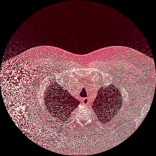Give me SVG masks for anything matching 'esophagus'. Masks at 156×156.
I'll list each match as a JSON object with an SVG mask.
<instances>
[{
    "instance_id": "1",
    "label": "esophagus",
    "mask_w": 156,
    "mask_h": 156,
    "mask_svg": "<svg viewBox=\"0 0 156 156\" xmlns=\"http://www.w3.org/2000/svg\"><path fill=\"white\" fill-rule=\"evenodd\" d=\"M82 102H83V104L84 105H88V103H89V100H88V98H83Z\"/></svg>"
}]
</instances>
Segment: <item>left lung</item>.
Here are the masks:
<instances>
[{"instance_id":"left-lung-1","label":"left lung","mask_w":156,"mask_h":156,"mask_svg":"<svg viewBox=\"0 0 156 156\" xmlns=\"http://www.w3.org/2000/svg\"><path fill=\"white\" fill-rule=\"evenodd\" d=\"M113 85L107 87H101L93 102L92 109L102 124L107 123L111 118H115L122 107L123 99L121 92Z\"/></svg>"}]
</instances>
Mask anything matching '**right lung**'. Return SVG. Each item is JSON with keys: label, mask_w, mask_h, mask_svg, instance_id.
Here are the masks:
<instances>
[{"label": "right lung", "mask_w": 156, "mask_h": 156, "mask_svg": "<svg viewBox=\"0 0 156 156\" xmlns=\"http://www.w3.org/2000/svg\"><path fill=\"white\" fill-rule=\"evenodd\" d=\"M44 101L47 111L59 123L66 122L80 104L63 86L54 81L47 89Z\"/></svg>", "instance_id": "obj_1"}]
</instances>
